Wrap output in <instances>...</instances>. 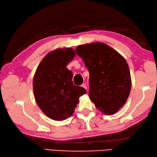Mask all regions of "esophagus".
<instances>
[{
	"mask_svg": "<svg viewBox=\"0 0 157 157\" xmlns=\"http://www.w3.org/2000/svg\"><path fill=\"white\" fill-rule=\"evenodd\" d=\"M81 86L82 87V88H84V89H86V90H87V87H86V84L85 83H83L82 85H81Z\"/></svg>",
	"mask_w": 157,
	"mask_h": 157,
	"instance_id": "obj_1",
	"label": "esophagus"
}]
</instances>
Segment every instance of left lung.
Returning a JSON list of instances; mask_svg holds the SVG:
<instances>
[{
  "mask_svg": "<svg viewBox=\"0 0 157 157\" xmlns=\"http://www.w3.org/2000/svg\"><path fill=\"white\" fill-rule=\"evenodd\" d=\"M90 73L89 97L103 114L119 111L129 96L132 80L124 57L103 42H92L76 48Z\"/></svg>",
  "mask_w": 157,
  "mask_h": 157,
  "instance_id": "left-lung-1",
  "label": "left lung"
}]
</instances>
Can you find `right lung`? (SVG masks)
Instances as JSON below:
<instances>
[{
    "mask_svg": "<svg viewBox=\"0 0 157 157\" xmlns=\"http://www.w3.org/2000/svg\"><path fill=\"white\" fill-rule=\"evenodd\" d=\"M76 53L71 48L50 52L38 66L33 78V92L37 105L54 121H63L73 115L78 98L86 93L72 81L73 73L67 67Z\"/></svg>",
    "mask_w": 157,
    "mask_h": 157,
    "instance_id": "right-lung-1",
    "label": "right lung"
}]
</instances>
